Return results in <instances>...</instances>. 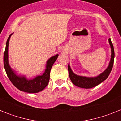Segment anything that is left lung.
<instances>
[{"mask_svg":"<svg viewBox=\"0 0 121 121\" xmlns=\"http://www.w3.org/2000/svg\"><path fill=\"white\" fill-rule=\"evenodd\" d=\"M109 43L110 45L111 49H112V55H111V60L109 64L108 67H107L106 70H105L102 73L99 74L97 77L95 78H87V77L80 76H78L75 74H74L71 70L69 64L68 66V73H69V76L73 84L75 85L76 86L81 87L83 88H91L93 87L97 86L100 84L101 82L104 81L106 79L112 70L114 63V58H115V51H114V48H113V43L111 41L110 38L108 39Z\"/></svg>","mask_w":121,"mask_h":121,"instance_id":"left-lung-1","label":"left lung"}]
</instances>
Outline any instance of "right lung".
I'll list each match as a JSON object with an SVG mask.
<instances>
[{
  "mask_svg": "<svg viewBox=\"0 0 121 121\" xmlns=\"http://www.w3.org/2000/svg\"><path fill=\"white\" fill-rule=\"evenodd\" d=\"M11 35L12 34L9 35L7 39L4 54V65L6 74L12 84L19 90L30 93H36L41 91L48 84L51 67L56 60L57 59L58 54H56L48 60L45 71L42 76H38L32 80H28L24 76H18L15 74L14 71L12 70L8 64V44Z\"/></svg>",
  "mask_w": 121,
  "mask_h": 121,
  "instance_id": "right-lung-1",
  "label": "right lung"
}]
</instances>
